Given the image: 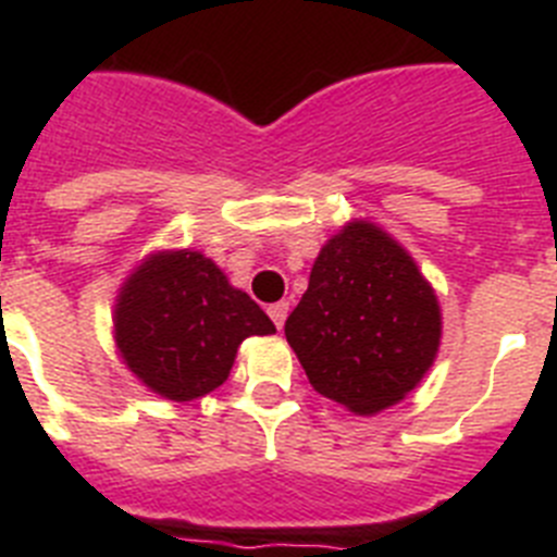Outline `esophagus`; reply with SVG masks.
I'll return each instance as SVG.
<instances>
[{
  "mask_svg": "<svg viewBox=\"0 0 557 557\" xmlns=\"http://www.w3.org/2000/svg\"><path fill=\"white\" fill-rule=\"evenodd\" d=\"M287 312H289V304L287 301H278V304H273V307L268 309L270 321L275 323V329L284 326V321H287Z\"/></svg>",
  "mask_w": 557,
  "mask_h": 557,
  "instance_id": "obj_1",
  "label": "esophagus"
}]
</instances>
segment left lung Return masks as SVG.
<instances>
[{"instance_id":"obj_1","label":"left lung","mask_w":557,"mask_h":557,"mask_svg":"<svg viewBox=\"0 0 557 557\" xmlns=\"http://www.w3.org/2000/svg\"><path fill=\"white\" fill-rule=\"evenodd\" d=\"M284 334L314 391L373 416L432 368L441 307L412 256L379 225L354 220L321 248Z\"/></svg>"}]
</instances>
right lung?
<instances>
[{"label":"right lung","instance_id":"1","mask_svg":"<svg viewBox=\"0 0 557 557\" xmlns=\"http://www.w3.org/2000/svg\"><path fill=\"white\" fill-rule=\"evenodd\" d=\"M273 332L262 307L189 248L147 256L113 304V339L125 366L170 401L218 391L239 343Z\"/></svg>","mask_w":557,"mask_h":557}]
</instances>
